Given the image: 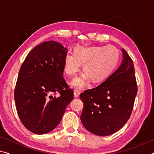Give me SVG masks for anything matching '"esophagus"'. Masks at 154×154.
Instances as JSON below:
<instances>
[{
    "instance_id": "esophagus-1",
    "label": "esophagus",
    "mask_w": 154,
    "mask_h": 154,
    "mask_svg": "<svg viewBox=\"0 0 154 154\" xmlns=\"http://www.w3.org/2000/svg\"><path fill=\"white\" fill-rule=\"evenodd\" d=\"M80 94H81V92H80V91H79V90H75L74 91V96H75V98L79 97V96L80 95Z\"/></svg>"
}]
</instances>
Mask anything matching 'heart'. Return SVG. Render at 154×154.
Here are the masks:
<instances>
[{
  "label": "heart",
  "instance_id": "obj_1",
  "mask_svg": "<svg viewBox=\"0 0 154 154\" xmlns=\"http://www.w3.org/2000/svg\"><path fill=\"white\" fill-rule=\"evenodd\" d=\"M119 58L118 49L113 45L79 47L75 49V53L69 51L65 55L64 71L72 76L79 70L81 63H83L85 72L70 83L72 88L81 90L88 85L90 79L95 83L105 80L116 68Z\"/></svg>",
  "mask_w": 154,
  "mask_h": 154
}]
</instances>
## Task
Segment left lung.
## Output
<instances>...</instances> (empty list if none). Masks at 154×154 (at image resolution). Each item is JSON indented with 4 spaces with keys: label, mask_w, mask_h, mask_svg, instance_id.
<instances>
[{
    "label": "left lung",
    "mask_w": 154,
    "mask_h": 154,
    "mask_svg": "<svg viewBox=\"0 0 154 154\" xmlns=\"http://www.w3.org/2000/svg\"><path fill=\"white\" fill-rule=\"evenodd\" d=\"M123 60L116 71L103 82L80 94L83 103L81 116L83 126L98 136H108L120 130L133 109L137 93L132 59L122 49Z\"/></svg>",
    "instance_id": "1"
}]
</instances>
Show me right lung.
Here are the masks:
<instances>
[{
  "instance_id": "right-lung-1",
  "label": "right lung",
  "mask_w": 154,
  "mask_h": 154,
  "mask_svg": "<svg viewBox=\"0 0 154 154\" xmlns=\"http://www.w3.org/2000/svg\"><path fill=\"white\" fill-rule=\"evenodd\" d=\"M67 51L60 43L45 41L32 49L21 66L15 106L22 123L33 133L43 134L56 128L73 99V91L63 77Z\"/></svg>"
}]
</instances>
